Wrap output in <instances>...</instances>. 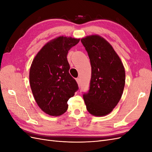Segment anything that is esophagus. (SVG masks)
Wrapping results in <instances>:
<instances>
[{"instance_id":"34e87169","label":"esophagus","mask_w":152,"mask_h":152,"mask_svg":"<svg viewBox=\"0 0 152 152\" xmlns=\"http://www.w3.org/2000/svg\"><path fill=\"white\" fill-rule=\"evenodd\" d=\"M76 81H77V82L78 85L80 86V78H77V79H76Z\"/></svg>"}]
</instances>
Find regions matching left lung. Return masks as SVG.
Here are the masks:
<instances>
[{
	"mask_svg": "<svg viewBox=\"0 0 152 152\" xmlns=\"http://www.w3.org/2000/svg\"><path fill=\"white\" fill-rule=\"evenodd\" d=\"M81 42L91 65L89 89L83 94L86 108L93 115L104 116L112 111L122 97L125 70L112 45L103 37L87 36Z\"/></svg>",
	"mask_w": 152,
	"mask_h": 152,
	"instance_id": "left-lung-1",
	"label": "left lung"
}]
</instances>
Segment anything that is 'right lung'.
Instances as JSON below:
<instances>
[{"label": "right lung", "instance_id": "add662e5", "mask_svg": "<svg viewBox=\"0 0 152 152\" xmlns=\"http://www.w3.org/2000/svg\"><path fill=\"white\" fill-rule=\"evenodd\" d=\"M80 39L59 37L47 43L36 55L30 70L32 93L40 108L59 116L68 109V100L79 89L69 73L68 50Z\"/></svg>", "mask_w": 152, "mask_h": 152}]
</instances>
